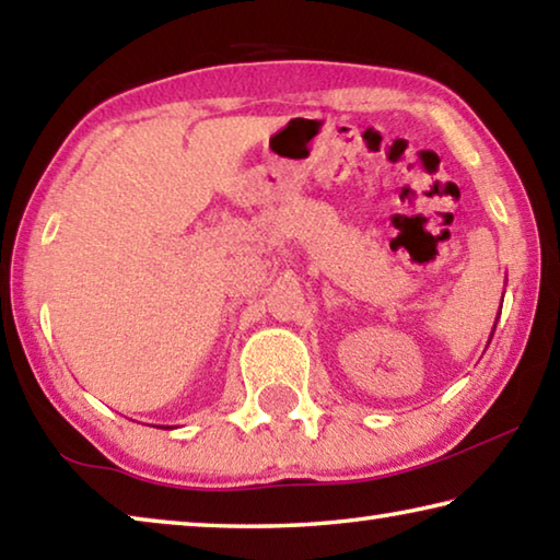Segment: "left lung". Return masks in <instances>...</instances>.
<instances>
[{"label": "left lung", "mask_w": 560, "mask_h": 560, "mask_svg": "<svg viewBox=\"0 0 560 560\" xmlns=\"http://www.w3.org/2000/svg\"><path fill=\"white\" fill-rule=\"evenodd\" d=\"M494 328H497V324H494ZM494 328H491V336H494Z\"/></svg>", "instance_id": "obj_1"}]
</instances>
